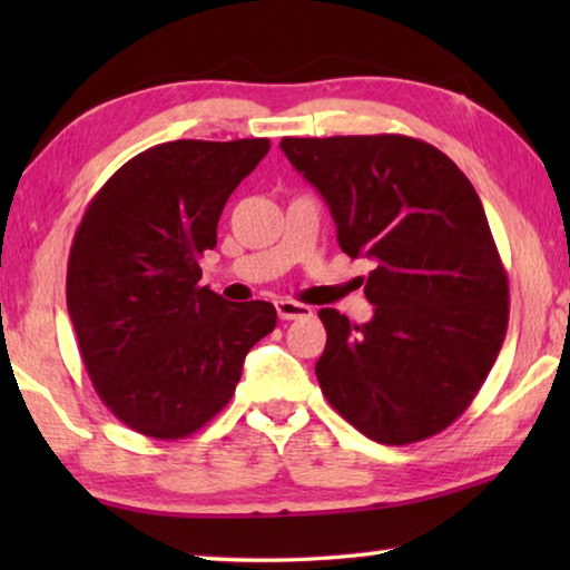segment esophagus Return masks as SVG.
<instances>
[{
  "mask_svg": "<svg viewBox=\"0 0 570 570\" xmlns=\"http://www.w3.org/2000/svg\"><path fill=\"white\" fill-rule=\"evenodd\" d=\"M276 314L278 320H302V316H312V306L294 302V298H278Z\"/></svg>",
  "mask_w": 570,
  "mask_h": 570,
  "instance_id": "esophagus-1",
  "label": "esophagus"
}]
</instances>
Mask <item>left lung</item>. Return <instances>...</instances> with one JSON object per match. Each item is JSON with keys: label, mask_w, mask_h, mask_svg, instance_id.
Masks as SVG:
<instances>
[{"label": "left lung", "mask_w": 570, "mask_h": 570, "mask_svg": "<svg viewBox=\"0 0 570 570\" xmlns=\"http://www.w3.org/2000/svg\"><path fill=\"white\" fill-rule=\"evenodd\" d=\"M282 150L324 196L344 254L374 264L370 322L320 312L326 402L382 445L438 435L475 400L508 332V274L475 188L407 135L284 138Z\"/></svg>", "instance_id": "obj_1"}]
</instances>
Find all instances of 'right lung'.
I'll return each instance as SVG.
<instances>
[{
    "mask_svg": "<svg viewBox=\"0 0 570 570\" xmlns=\"http://www.w3.org/2000/svg\"><path fill=\"white\" fill-rule=\"evenodd\" d=\"M272 142L173 140L138 153L95 193L67 262V312L105 407L130 430L183 440L234 397L268 302L200 286L220 210Z\"/></svg>",
    "mask_w": 570,
    "mask_h": 570,
    "instance_id": "obj_1",
    "label": "right lung"
}]
</instances>
